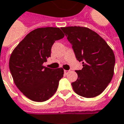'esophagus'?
Returning <instances> with one entry per match:
<instances>
[{
    "mask_svg": "<svg viewBox=\"0 0 124 124\" xmlns=\"http://www.w3.org/2000/svg\"><path fill=\"white\" fill-rule=\"evenodd\" d=\"M69 70H64V73H65V74H68V72H69Z\"/></svg>",
    "mask_w": 124,
    "mask_h": 124,
    "instance_id": "34e87169",
    "label": "esophagus"
}]
</instances>
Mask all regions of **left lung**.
<instances>
[{
  "label": "left lung",
  "mask_w": 124,
  "mask_h": 124,
  "mask_svg": "<svg viewBox=\"0 0 124 124\" xmlns=\"http://www.w3.org/2000/svg\"><path fill=\"white\" fill-rule=\"evenodd\" d=\"M83 68L71 83L76 93L85 98L99 95L112 79L115 65L113 51L97 33L87 27H61Z\"/></svg>",
  "instance_id": "left-lung-1"
}]
</instances>
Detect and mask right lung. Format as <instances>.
Returning <instances> with one entry per match:
<instances>
[{
    "label": "right lung",
    "instance_id": "right-lung-1",
    "mask_svg": "<svg viewBox=\"0 0 124 124\" xmlns=\"http://www.w3.org/2000/svg\"><path fill=\"white\" fill-rule=\"evenodd\" d=\"M64 37L58 27H42L32 31L14 50L10 58V71L19 90L31 101L43 102L54 95L62 68L43 66L50 57L55 41Z\"/></svg>",
    "mask_w": 124,
    "mask_h": 124
}]
</instances>
